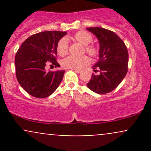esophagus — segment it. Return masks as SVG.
Here are the masks:
<instances>
[{"label": "esophagus", "mask_w": 151, "mask_h": 151, "mask_svg": "<svg viewBox=\"0 0 151 151\" xmlns=\"http://www.w3.org/2000/svg\"><path fill=\"white\" fill-rule=\"evenodd\" d=\"M73 70L75 71V72H77V73H81V70Z\"/></svg>", "instance_id": "1"}]
</instances>
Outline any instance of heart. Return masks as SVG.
Listing matches in <instances>:
<instances>
[{
    "instance_id": "obj_1",
    "label": "heart",
    "mask_w": 151,
    "mask_h": 151,
    "mask_svg": "<svg viewBox=\"0 0 151 151\" xmlns=\"http://www.w3.org/2000/svg\"><path fill=\"white\" fill-rule=\"evenodd\" d=\"M72 38L82 45H84V51L91 57L96 58L99 55V50L98 48L93 45H89L92 42L93 37L86 31H78L74 34ZM57 52L62 57L65 56L68 52V41L65 37L62 38L58 41L57 45ZM89 63L90 59L86 55L79 58L69 56L61 61V65L63 68L72 70H79Z\"/></svg>"
}]
</instances>
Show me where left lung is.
<instances>
[{
    "label": "left lung",
    "mask_w": 151,
    "mask_h": 151,
    "mask_svg": "<svg viewBox=\"0 0 151 151\" xmlns=\"http://www.w3.org/2000/svg\"><path fill=\"white\" fill-rule=\"evenodd\" d=\"M98 38L100 45L99 60L93 66L91 80L86 84L93 92L104 94L119 86L128 72L129 52L126 45L113 31L103 27H88Z\"/></svg>",
    "instance_id": "left-lung-1"
}]
</instances>
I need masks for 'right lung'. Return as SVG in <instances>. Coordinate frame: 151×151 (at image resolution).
<instances>
[{
    "mask_svg": "<svg viewBox=\"0 0 151 151\" xmlns=\"http://www.w3.org/2000/svg\"><path fill=\"white\" fill-rule=\"evenodd\" d=\"M67 34L62 31H45L31 35L19 48L15 58L19 84L31 96H50L63 79L65 70L46 72L45 67H60L57 62V45Z\"/></svg>",
    "mask_w": 151,
    "mask_h": 151,
    "instance_id": "obj_1",
    "label": "right lung"
}]
</instances>
